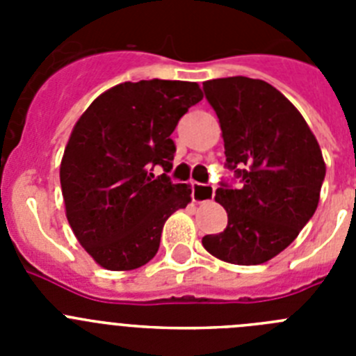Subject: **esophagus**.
<instances>
[{
    "label": "esophagus",
    "mask_w": 356,
    "mask_h": 356,
    "mask_svg": "<svg viewBox=\"0 0 356 356\" xmlns=\"http://www.w3.org/2000/svg\"><path fill=\"white\" fill-rule=\"evenodd\" d=\"M213 193H216L213 185L197 184V181H194V184H193V200L196 201V203L210 201L213 197Z\"/></svg>",
    "instance_id": "34e87169"
}]
</instances>
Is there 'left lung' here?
Instances as JSON below:
<instances>
[{
    "label": "left lung",
    "instance_id": "1",
    "mask_svg": "<svg viewBox=\"0 0 356 356\" xmlns=\"http://www.w3.org/2000/svg\"><path fill=\"white\" fill-rule=\"evenodd\" d=\"M203 90L221 124L226 168L242 185L217 188L228 226L201 242L225 262L264 264L282 253L316 212L326 175L323 153L303 115L267 81L217 78L205 81Z\"/></svg>",
    "mask_w": 356,
    "mask_h": 356
}]
</instances>
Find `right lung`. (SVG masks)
<instances>
[{
  "instance_id": "1",
  "label": "right lung",
  "mask_w": 356,
  "mask_h": 356,
  "mask_svg": "<svg viewBox=\"0 0 356 356\" xmlns=\"http://www.w3.org/2000/svg\"><path fill=\"white\" fill-rule=\"evenodd\" d=\"M203 99L196 81H124L97 96L74 124L60 163L65 216L78 242L108 271L149 262L163 222L191 203L169 172L176 124Z\"/></svg>"
}]
</instances>
